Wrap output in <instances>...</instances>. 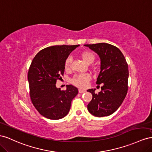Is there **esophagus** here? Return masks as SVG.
<instances>
[{"instance_id": "esophagus-1", "label": "esophagus", "mask_w": 152, "mask_h": 152, "mask_svg": "<svg viewBox=\"0 0 152 152\" xmlns=\"http://www.w3.org/2000/svg\"><path fill=\"white\" fill-rule=\"evenodd\" d=\"M78 92H79V93H80V94H82V93H84V92H85L86 91H85V90H81V89H79Z\"/></svg>"}]
</instances>
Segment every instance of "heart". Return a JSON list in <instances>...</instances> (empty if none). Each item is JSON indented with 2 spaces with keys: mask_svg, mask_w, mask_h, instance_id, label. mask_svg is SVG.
<instances>
[{
  "mask_svg": "<svg viewBox=\"0 0 152 152\" xmlns=\"http://www.w3.org/2000/svg\"><path fill=\"white\" fill-rule=\"evenodd\" d=\"M82 58L86 64H92L95 59L94 55L90 51H84L81 55ZM72 62V57H69L66 58L64 63V67L66 70L70 69ZM90 80V76L88 74H83V75H76L72 79V83L76 86L80 88H84L87 85L88 82Z\"/></svg>",
  "mask_w": 152,
  "mask_h": 152,
  "instance_id": "b5f03b06",
  "label": "heart"
}]
</instances>
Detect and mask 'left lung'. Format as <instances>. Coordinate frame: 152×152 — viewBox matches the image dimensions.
<instances>
[{
    "label": "left lung",
    "instance_id": "obj_1",
    "mask_svg": "<svg viewBox=\"0 0 152 152\" xmlns=\"http://www.w3.org/2000/svg\"><path fill=\"white\" fill-rule=\"evenodd\" d=\"M95 51L101 60V71L96 84H103L101 91L88 89L92 99L87 108L94 116L102 117L115 113L122 104L128 90V65L123 53L115 46L102 42L85 45Z\"/></svg>",
    "mask_w": 152,
    "mask_h": 152
}]
</instances>
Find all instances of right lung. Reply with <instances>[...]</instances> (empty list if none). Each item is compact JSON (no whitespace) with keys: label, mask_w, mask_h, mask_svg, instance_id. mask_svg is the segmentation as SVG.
Returning <instances> with one entry per match:
<instances>
[{"label":"right lung","mask_w":152,"mask_h":152,"mask_svg":"<svg viewBox=\"0 0 152 152\" xmlns=\"http://www.w3.org/2000/svg\"><path fill=\"white\" fill-rule=\"evenodd\" d=\"M79 46L47 47L39 52L30 64L28 72L30 98L38 112L46 118L58 120L66 116L78 93L72 85L61 90L56 86V82L64 75L66 58Z\"/></svg>","instance_id":"1"}]
</instances>
